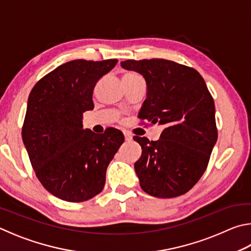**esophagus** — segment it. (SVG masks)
<instances>
[{
  "label": "esophagus",
  "instance_id": "obj_1",
  "mask_svg": "<svg viewBox=\"0 0 251 251\" xmlns=\"http://www.w3.org/2000/svg\"><path fill=\"white\" fill-rule=\"evenodd\" d=\"M124 136H125L126 141H130L131 139H133V136H131V134L128 133V131H124Z\"/></svg>",
  "mask_w": 251,
  "mask_h": 251
}]
</instances>
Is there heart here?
<instances>
[{
  "mask_svg": "<svg viewBox=\"0 0 251 251\" xmlns=\"http://www.w3.org/2000/svg\"><path fill=\"white\" fill-rule=\"evenodd\" d=\"M137 78H140L138 75L134 74V72H128V74H126L124 76H123V80H125V79H137Z\"/></svg>",
  "mask_w": 251,
  "mask_h": 251,
  "instance_id": "b5f03b06",
  "label": "heart"
}]
</instances>
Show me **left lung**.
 <instances>
[{"mask_svg":"<svg viewBox=\"0 0 251 251\" xmlns=\"http://www.w3.org/2000/svg\"><path fill=\"white\" fill-rule=\"evenodd\" d=\"M147 83L138 117L165 126L160 138L134 136L141 146L135 171L141 189L170 199L188 192L206 170L217 140L215 105L202 75L193 68L166 59L122 61Z\"/></svg>","mask_w":251,"mask_h":251,"instance_id":"1","label":"left lung"}]
</instances>
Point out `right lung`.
<instances>
[{
	"instance_id": "right-lung-1",
	"label": "right lung",
	"mask_w": 251,
	"mask_h": 251,
	"mask_svg": "<svg viewBox=\"0 0 251 251\" xmlns=\"http://www.w3.org/2000/svg\"><path fill=\"white\" fill-rule=\"evenodd\" d=\"M116 63L66 62L40 79L28 97L23 143L40 183L63 201L84 202L101 192L107 167L124 143L116 128L95 134L82 125L83 113L94 107L95 84Z\"/></svg>"
}]
</instances>
